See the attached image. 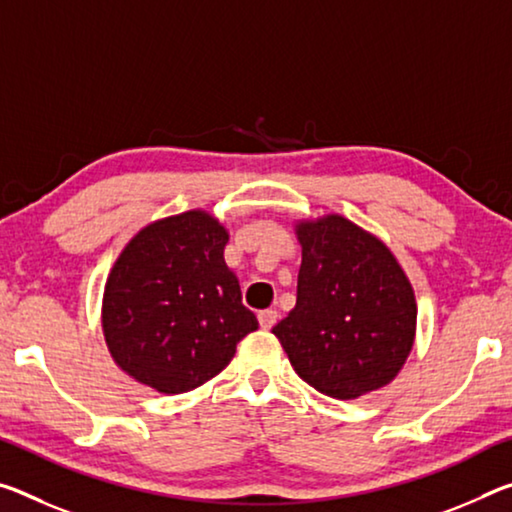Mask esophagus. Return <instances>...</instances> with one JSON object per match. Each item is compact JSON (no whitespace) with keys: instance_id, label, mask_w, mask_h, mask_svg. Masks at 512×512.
Returning a JSON list of instances; mask_svg holds the SVG:
<instances>
[{"instance_id":"34e87169","label":"esophagus","mask_w":512,"mask_h":512,"mask_svg":"<svg viewBox=\"0 0 512 512\" xmlns=\"http://www.w3.org/2000/svg\"><path fill=\"white\" fill-rule=\"evenodd\" d=\"M259 319V326H262L264 330H271L275 326V321H278V312L275 310H262L257 314Z\"/></svg>"}]
</instances>
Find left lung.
Returning a JSON list of instances; mask_svg holds the SVG:
<instances>
[{"label": "left lung", "instance_id": "left-lung-1", "mask_svg": "<svg viewBox=\"0 0 512 512\" xmlns=\"http://www.w3.org/2000/svg\"><path fill=\"white\" fill-rule=\"evenodd\" d=\"M296 307L273 335L316 392L348 401L387 385L415 339L417 303L383 241L342 216L296 227Z\"/></svg>", "mask_w": 512, "mask_h": 512}]
</instances>
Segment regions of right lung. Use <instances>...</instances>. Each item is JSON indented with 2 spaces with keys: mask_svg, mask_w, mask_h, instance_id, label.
Returning a JSON list of instances; mask_svg holds the SVG:
<instances>
[{
  "mask_svg": "<svg viewBox=\"0 0 512 512\" xmlns=\"http://www.w3.org/2000/svg\"><path fill=\"white\" fill-rule=\"evenodd\" d=\"M225 227L205 212L157 221L127 243L104 289L102 328L118 367L161 394L196 389L257 330L225 266Z\"/></svg>",
  "mask_w": 512,
  "mask_h": 512,
  "instance_id": "add662e5",
  "label": "right lung"
}]
</instances>
